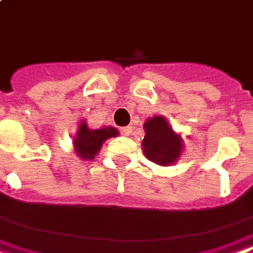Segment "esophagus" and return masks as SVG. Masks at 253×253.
Masks as SVG:
<instances>
[{"mask_svg": "<svg viewBox=\"0 0 253 253\" xmlns=\"http://www.w3.org/2000/svg\"><path fill=\"white\" fill-rule=\"evenodd\" d=\"M121 134H124V136H130V134H132V126L121 128Z\"/></svg>", "mask_w": 253, "mask_h": 253, "instance_id": "esophagus-1", "label": "esophagus"}]
</instances>
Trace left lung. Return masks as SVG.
<instances>
[{
    "label": "left lung",
    "mask_w": 253,
    "mask_h": 253,
    "mask_svg": "<svg viewBox=\"0 0 253 253\" xmlns=\"http://www.w3.org/2000/svg\"><path fill=\"white\" fill-rule=\"evenodd\" d=\"M145 136L141 142L142 151L148 160L161 167L177 163L184 151L181 134L174 132L164 116H153L144 123Z\"/></svg>",
    "instance_id": "1"
}]
</instances>
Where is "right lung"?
Here are the masks:
<instances>
[{
  "instance_id": "obj_1",
  "label": "right lung",
  "mask_w": 253,
  "mask_h": 253,
  "mask_svg": "<svg viewBox=\"0 0 253 253\" xmlns=\"http://www.w3.org/2000/svg\"><path fill=\"white\" fill-rule=\"evenodd\" d=\"M119 136V130L113 126H102L100 129H90L85 120L79 123L77 132L73 136V149L81 160H93L101 151L102 144L111 137Z\"/></svg>"
}]
</instances>
